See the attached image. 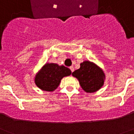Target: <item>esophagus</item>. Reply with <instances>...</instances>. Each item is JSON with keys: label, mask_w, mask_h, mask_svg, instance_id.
Instances as JSON below:
<instances>
[{"label": "esophagus", "mask_w": 134, "mask_h": 134, "mask_svg": "<svg viewBox=\"0 0 134 134\" xmlns=\"http://www.w3.org/2000/svg\"><path fill=\"white\" fill-rule=\"evenodd\" d=\"M70 70L72 71V72H74V68L73 67V66H70Z\"/></svg>", "instance_id": "1"}]
</instances>
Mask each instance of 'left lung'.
<instances>
[{
	"label": "left lung",
	"mask_w": 134,
	"mask_h": 134,
	"mask_svg": "<svg viewBox=\"0 0 134 134\" xmlns=\"http://www.w3.org/2000/svg\"><path fill=\"white\" fill-rule=\"evenodd\" d=\"M72 75L78 79L81 88L87 93H94L100 89L105 80L102 68L88 60L82 62L80 68L73 72Z\"/></svg>",
	"instance_id": "8db88e82"
}]
</instances>
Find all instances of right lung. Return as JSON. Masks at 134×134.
<instances>
[{
  "instance_id": "obj_1",
  "label": "right lung",
  "mask_w": 134,
  "mask_h": 134,
  "mask_svg": "<svg viewBox=\"0 0 134 134\" xmlns=\"http://www.w3.org/2000/svg\"><path fill=\"white\" fill-rule=\"evenodd\" d=\"M72 73L70 70L63 65L46 63L35 74L34 81L36 86L42 91L53 92L60 85L61 80Z\"/></svg>"
}]
</instances>
